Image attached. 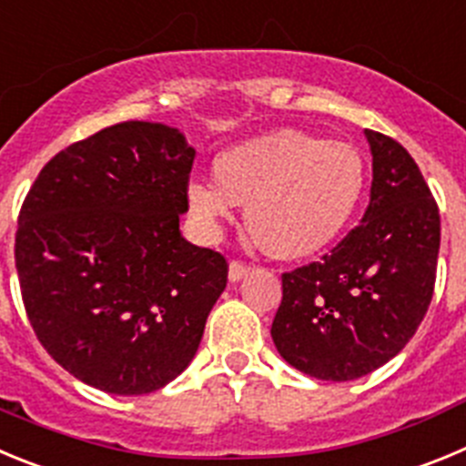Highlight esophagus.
<instances>
[{
  "instance_id": "34e87169",
  "label": "esophagus",
  "mask_w": 466,
  "mask_h": 466,
  "mask_svg": "<svg viewBox=\"0 0 466 466\" xmlns=\"http://www.w3.org/2000/svg\"><path fill=\"white\" fill-rule=\"evenodd\" d=\"M248 274H250V267H246L243 262H237V259L229 262V280H232V283H237V280H241L243 276H248Z\"/></svg>"
}]
</instances>
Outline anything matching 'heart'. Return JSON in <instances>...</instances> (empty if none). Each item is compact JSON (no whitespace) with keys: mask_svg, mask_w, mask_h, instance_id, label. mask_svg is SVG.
Returning a JSON list of instances; mask_svg holds the SVG:
<instances>
[{"mask_svg":"<svg viewBox=\"0 0 466 466\" xmlns=\"http://www.w3.org/2000/svg\"><path fill=\"white\" fill-rule=\"evenodd\" d=\"M367 186L360 150L301 129H279L218 155L216 178L187 181V207L207 238H218L234 207L267 253L299 259L325 250L350 225Z\"/></svg>","mask_w":466,"mask_h":466,"instance_id":"b5f03b06","label":"heart"}]
</instances>
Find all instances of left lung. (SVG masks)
<instances>
[{
    "label": "left lung",
    "mask_w": 466,
    "mask_h": 466,
    "mask_svg": "<svg viewBox=\"0 0 466 466\" xmlns=\"http://www.w3.org/2000/svg\"><path fill=\"white\" fill-rule=\"evenodd\" d=\"M371 195L362 225L332 253L283 274L271 325L280 358L320 380H353L395 358L427 313L441 220L416 160L364 129Z\"/></svg>",
    "instance_id": "obj_1"
}]
</instances>
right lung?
I'll list each match as a JSON object with an SVG mask.
<instances>
[{
    "label": "right lung",
    "mask_w": 466,
    "mask_h": 466,
    "mask_svg": "<svg viewBox=\"0 0 466 466\" xmlns=\"http://www.w3.org/2000/svg\"><path fill=\"white\" fill-rule=\"evenodd\" d=\"M192 162L176 127L127 120L60 150L25 197V311L50 358L92 388H165L228 285V259L178 229Z\"/></svg>",
    "instance_id": "right-lung-1"
}]
</instances>
